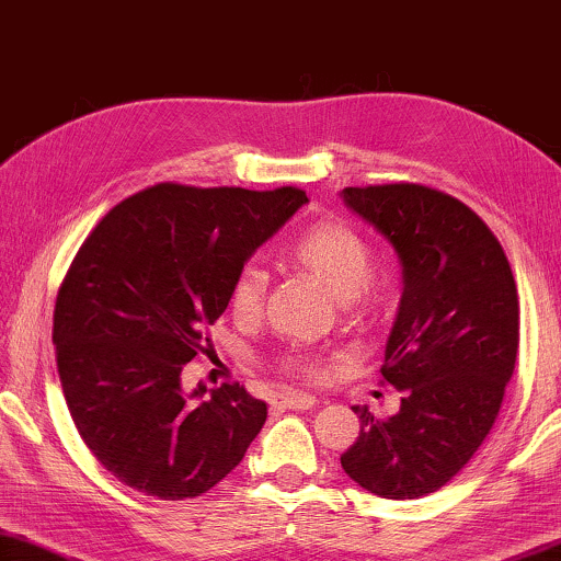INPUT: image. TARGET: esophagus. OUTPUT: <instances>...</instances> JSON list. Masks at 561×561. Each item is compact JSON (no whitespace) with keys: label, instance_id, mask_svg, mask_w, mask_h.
Here are the masks:
<instances>
[{"label":"esophagus","instance_id":"34e87169","mask_svg":"<svg viewBox=\"0 0 561 561\" xmlns=\"http://www.w3.org/2000/svg\"><path fill=\"white\" fill-rule=\"evenodd\" d=\"M279 405L282 408H291V411H309V408L317 405V400L307 392H297V390H287L279 396Z\"/></svg>","mask_w":561,"mask_h":561}]
</instances>
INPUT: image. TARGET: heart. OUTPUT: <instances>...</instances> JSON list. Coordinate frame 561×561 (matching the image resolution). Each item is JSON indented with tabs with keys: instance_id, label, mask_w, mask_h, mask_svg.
I'll return each mask as SVG.
<instances>
[{
	"instance_id": "1",
	"label": "heart",
	"mask_w": 561,
	"mask_h": 561,
	"mask_svg": "<svg viewBox=\"0 0 561 561\" xmlns=\"http://www.w3.org/2000/svg\"><path fill=\"white\" fill-rule=\"evenodd\" d=\"M287 256L305 272L320 279L334 297L340 312L347 320L360 322L373 305V249L363 233L342 221H320L299 233L287 249ZM266 289V274L262 266L244 264L237 272L229 289V307L239 320H254L262 309ZM284 370L317 378L320 363L305 355H287L282 360Z\"/></svg>"
}]
</instances>
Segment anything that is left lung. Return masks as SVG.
<instances>
[{"label": "left lung", "mask_w": 561, "mask_h": 561, "mask_svg": "<svg viewBox=\"0 0 561 561\" xmlns=\"http://www.w3.org/2000/svg\"><path fill=\"white\" fill-rule=\"evenodd\" d=\"M403 270V297L380 373L403 392L380 421L367 408L360 436L340 456L357 486L382 499H421L471 461L494 425L519 350V297L491 229L461 201L421 183L342 188Z\"/></svg>", "instance_id": "left-lung-1"}]
</instances>
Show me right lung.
<instances>
[{
    "mask_svg": "<svg viewBox=\"0 0 561 561\" xmlns=\"http://www.w3.org/2000/svg\"><path fill=\"white\" fill-rule=\"evenodd\" d=\"M307 194L158 183L121 201L90 231L57 291V373L80 438L125 486L194 499L244 458L266 403L233 382L191 403L183 365L229 307L249 256Z\"/></svg>",
    "mask_w": 561,
    "mask_h": 561,
    "instance_id": "1",
    "label": "right lung"
}]
</instances>
